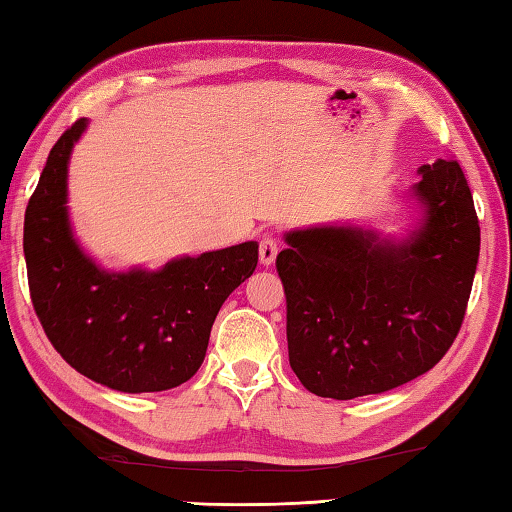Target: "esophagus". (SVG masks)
<instances>
[{
    "instance_id": "esophagus-1",
    "label": "esophagus",
    "mask_w": 512,
    "mask_h": 512,
    "mask_svg": "<svg viewBox=\"0 0 512 512\" xmlns=\"http://www.w3.org/2000/svg\"><path fill=\"white\" fill-rule=\"evenodd\" d=\"M277 257V241L273 237H262L259 241V264L271 266Z\"/></svg>"
}]
</instances>
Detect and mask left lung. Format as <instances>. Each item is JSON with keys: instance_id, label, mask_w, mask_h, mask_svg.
Returning <instances> with one entry per match:
<instances>
[{"instance_id": "left-lung-1", "label": "left lung", "mask_w": 512, "mask_h": 512, "mask_svg": "<svg viewBox=\"0 0 512 512\" xmlns=\"http://www.w3.org/2000/svg\"><path fill=\"white\" fill-rule=\"evenodd\" d=\"M409 223L284 232L277 273L287 293L289 363L318 397L379 395L429 372L461 329L481 230L458 162L418 169Z\"/></svg>"}]
</instances>
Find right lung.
Returning a JSON list of instances; mask_svg holds the SVG:
<instances>
[{
  "mask_svg": "<svg viewBox=\"0 0 512 512\" xmlns=\"http://www.w3.org/2000/svg\"><path fill=\"white\" fill-rule=\"evenodd\" d=\"M88 126L79 119L51 149L24 216L33 307L81 375L121 393L169 391L201 368L214 318L253 275L259 244L180 255L160 268L101 266L69 214V162Z\"/></svg>",
  "mask_w": 512,
  "mask_h": 512,
  "instance_id": "right-lung-1",
  "label": "right lung"
}]
</instances>
